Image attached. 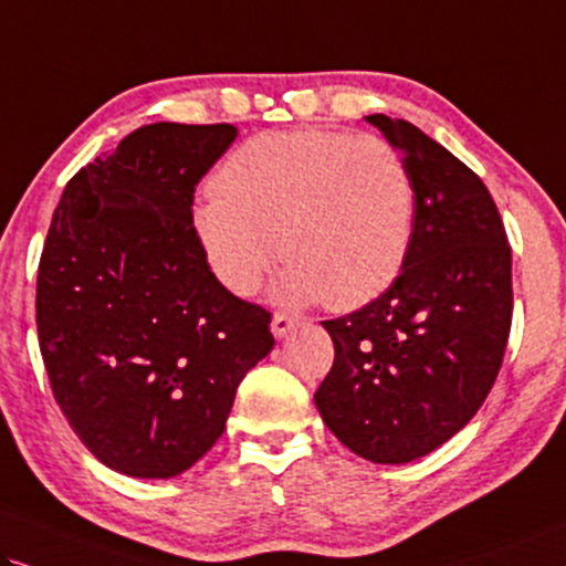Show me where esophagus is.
I'll list each match as a JSON object with an SVG mask.
<instances>
[{
	"label": "esophagus",
	"instance_id": "1",
	"mask_svg": "<svg viewBox=\"0 0 566 566\" xmlns=\"http://www.w3.org/2000/svg\"><path fill=\"white\" fill-rule=\"evenodd\" d=\"M296 325H298V319H296V317L285 315V312H275V315H272L270 331H272V336H275V338H283L285 333H291V331H294Z\"/></svg>",
	"mask_w": 566,
	"mask_h": 566
}]
</instances>
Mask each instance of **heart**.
Here are the masks:
<instances>
[{
    "label": "heart",
    "instance_id": "1",
    "mask_svg": "<svg viewBox=\"0 0 566 566\" xmlns=\"http://www.w3.org/2000/svg\"><path fill=\"white\" fill-rule=\"evenodd\" d=\"M415 180L386 138L289 130L243 142L193 205L201 254L230 294H256L277 254L281 296L359 310L386 294L415 235ZM282 247H276V239Z\"/></svg>",
    "mask_w": 566,
    "mask_h": 566
}]
</instances>
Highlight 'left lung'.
Segmentation results:
<instances>
[{
  "mask_svg": "<svg viewBox=\"0 0 566 566\" xmlns=\"http://www.w3.org/2000/svg\"><path fill=\"white\" fill-rule=\"evenodd\" d=\"M367 123L407 159L415 235L386 294L323 323L336 359L315 403L346 449L403 464L457 436L491 394L512 327V249L462 159L407 120Z\"/></svg>",
  "mask_w": 566,
  "mask_h": 566,
  "instance_id": "obj_1",
  "label": "left lung"
}]
</instances>
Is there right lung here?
I'll return each mask as SVG.
<instances>
[{
	"label": "right lung",
	"mask_w": 566,
	"mask_h": 566,
	"mask_svg": "<svg viewBox=\"0 0 566 566\" xmlns=\"http://www.w3.org/2000/svg\"><path fill=\"white\" fill-rule=\"evenodd\" d=\"M239 130L151 123L67 180L36 281L62 415L130 478H176L218 443L235 388L270 354V312L222 285L193 235L197 184Z\"/></svg>",
	"instance_id": "1"
}]
</instances>
